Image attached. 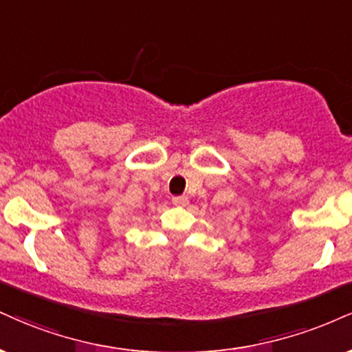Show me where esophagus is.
I'll return each instance as SVG.
<instances>
[{
  "label": "esophagus",
  "mask_w": 352,
  "mask_h": 352,
  "mask_svg": "<svg viewBox=\"0 0 352 352\" xmlns=\"http://www.w3.org/2000/svg\"><path fill=\"white\" fill-rule=\"evenodd\" d=\"M172 203L175 206H187L188 205V198L185 197V195H182V197H173Z\"/></svg>",
  "instance_id": "esophagus-1"
}]
</instances>
